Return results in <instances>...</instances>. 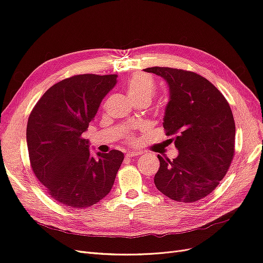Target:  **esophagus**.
<instances>
[{"label":"esophagus","mask_w":263,"mask_h":263,"mask_svg":"<svg viewBox=\"0 0 263 263\" xmlns=\"http://www.w3.org/2000/svg\"><path fill=\"white\" fill-rule=\"evenodd\" d=\"M139 153H137V151H127L126 153V158H132V157H136L138 156Z\"/></svg>","instance_id":"1"}]
</instances>
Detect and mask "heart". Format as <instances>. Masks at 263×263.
<instances>
[{"instance_id":"obj_1","label":"heart","mask_w":263,"mask_h":263,"mask_svg":"<svg viewBox=\"0 0 263 263\" xmlns=\"http://www.w3.org/2000/svg\"><path fill=\"white\" fill-rule=\"evenodd\" d=\"M127 93L133 100L151 99L155 93V83L145 74H134L126 82Z\"/></svg>"}]
</instances>
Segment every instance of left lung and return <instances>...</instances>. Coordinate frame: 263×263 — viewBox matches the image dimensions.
Wrapping results in <instances>:
<instances>
[{"instance_id":"1","label":"left lung","mask_w":263,"mask_h":263,"mask_svg":"<svg viewBox=\"0 0 263 263\" xmlns=\"http://www.w3.org/2000/svg\"><path fill=\"white\" fill-rule=\"evenodd\" d=\"M144 71L168 83L163 128L166 136L173 135L179 150L172 161L158 155L156 187L173 201L196 202L217 187L232 163L236 133L232 109L217 87L200 74L166 67Z\"/></svg>"}]
</instances>
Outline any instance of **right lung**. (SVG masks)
Returning a JSON list of instances; mask_svg holds the SVG:
<instances>
[{
    "label": "right lung",
    "mask_w": 263,
    "mask_h": 263,
    "mask_svg": "<svg viewBox=\"0 0 263 263\" xmlns=\"http://www.w3.org/2000/svg\"><path fill=\"white\" fill-rule=\"evenodd\" d=\"M116 74H79L53 84L28 118L26 140L31 169L54 201L89 208L112 190L124 160L119 150L91 155L82 138L102 100L116 85Z\"/></svg>",
    "instance_id": "right-lung-1"
}]
</instances>
